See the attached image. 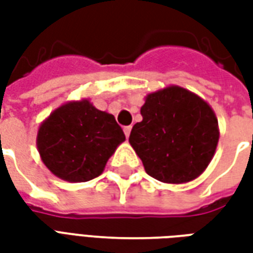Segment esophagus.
Returning a JSON list of instances; mask_svg holds the SVG:
<instances>
[{
  "label": "esophagus",
  "instance_id": "obj_1",
  "mask_svg": "<svg viewBox=\"0 0 253 253\" xmlns=\"http://www.w3.org/2000/svg\"><path fill=\"white\" fill-rule=\"evenodd\" d=\"M123 131H125V134H126V137L128 138L130 137V132H131V126H126L125 128H123Z\"/></svg>",
  "mask_w": 253,
  "mask_h": 253
}]
</instances>
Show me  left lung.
Instances as JSON below:
<instances>
[{
    "instance_id": "1",
    "label": "left lung",
    "mask_w": 253,
    "mask_h": 253,
    "mask_svg": "<svg viewBox=\"0 0 253 253\" xmlns=\"http://www.w3.org/2000/svg\"><path fill=\"white\" fill-rule=\"evenodd\" d=\"M141 115L128 141L149 176L179 184L206 169L219 138L217 118L206 101L168 86L148 94Z\"/></svg>"
}]
</instances>
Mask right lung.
I'll use <instances>...</instances> for the list:
<instances>
[{
	"label": "right lung",
	"mask_w": 253,
	"mask_h": 253,
	"mask_svg": "<svg viewBox=\"0 0 253 253\" xmlns=\"http://www.w3.org/2000/svg\"><path fill=\"white\" fill-rule=\"evenodd\" d=\"M125 139L114 115L83 100L59 107L42 123L38 150L54 175L80 183L101 175L108 159Z\"/></svg>",
	"instance_id": "obj_1"
}]
</instances>
